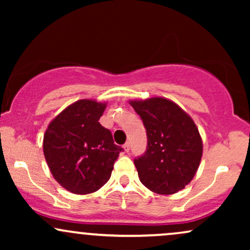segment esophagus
Wrapping results in <instances>:
<instances>
[{"label": "esophagus", "instance_id": "esophagus-1", "mask_svg": "<svg viewBox=\"0 0 250 250\" xmlns=\"http://www.w3.org/2000/svg\"><path fill=\"white\" fill-rule=\"evenodd\" d=\"M123 149H125V153H129V150H130V145L129 143H125V146H123Z\"/></svg>", "mask_w": 250, "mask_h": 250}]
</instances>
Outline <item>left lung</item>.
I'll return each instance as SVG.
<instances>
[{"instance_id": "obj_1", "label": "left lung", "mask_w": 250, "mask_h": 250, "mask_svg": "<svg viewBox=\"0 0 250 250\" xmlns=\"http://www.w3.org/2000/svg\"><path fill=\"white\" fill-rule=\"evenodd\" d=\"M147 130V150L134 160L143 186L161 195L182 190L202 157V139L193 119L165 97L130 101Z\"/></svg>"}]
</instances>
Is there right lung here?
Here are the masks:
<instances>
[{
  "instance_id": "add662e5",
  "label": "right lung",
  "mask_w": 250,
  "mask_h": 250,
  "mask_svg": "<svg viewBox=\"0 0 250 250\" xmlns=\"http://www.w3.org/2000/svg\"><path fill=\"white\" fill-rule=\"evenodd\" d=\"M105 107L107 103L79 100L49 123L43 136L48 167L70 193L85 195L103 187L123 150L110 130L100 125Z\"/></svg>"
}]
</instances>
